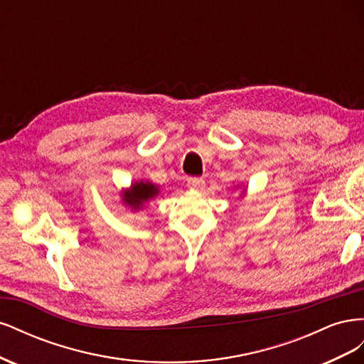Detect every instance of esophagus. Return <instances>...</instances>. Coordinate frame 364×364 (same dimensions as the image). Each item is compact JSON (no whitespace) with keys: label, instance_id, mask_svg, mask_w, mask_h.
<instances>
[{"label":"esophagus","instance_id":"obj_1","mask_svg":"<svg viewBox=\"0 0 364 364\" xmlns=\"http://www.w3.org/2000/svg\"><path fill=\"white\" fill-rule=\"evenodd\" d=\"M205 186V181L200 178H190L188 179V188L191 190H202Z\"/></svg>","mask_w":364,"mask_h":364}]
</instances>
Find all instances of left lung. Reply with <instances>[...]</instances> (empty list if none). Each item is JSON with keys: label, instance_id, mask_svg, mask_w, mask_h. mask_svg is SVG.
Segmentation results:
<instances>
[{"label": "left lung", "instance_id": "8db88e82", "mask_svg": "<svg viewBox=\"0 0 364 364\" xmlns=\"http://www.w3.org/2000/svg\"><path fill=\"white\" fill-rule=\"evenodd\" d=\"M238 186H240V185H237V188H238ZM245 193H246L245 190H243V191H241V197H243V196H245Z\"/></svg>", "mask_w": 364, "mask_h": 364}]
</instances>
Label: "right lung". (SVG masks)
Returning <instances> with one entry per match:
<instances>
[{"label": "right lung", "mask_w": 364, "mask_h": 364, "mask_svg": "<svg viewBox=\"0 0 364 364\" xmlns=\"http://www.w3.org/2000/svg\"><path fill=\"white\" fill-rule=\"evenodd\" d=\"M161 193L159 185L153 183L150 181H136L130 183L129 188L121 190V202L130 209V211L138 213L146 203L155 199V197Z\"/></svg>", "instance_id": "obj_1"}]
</instances>
